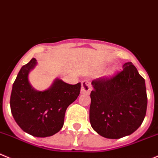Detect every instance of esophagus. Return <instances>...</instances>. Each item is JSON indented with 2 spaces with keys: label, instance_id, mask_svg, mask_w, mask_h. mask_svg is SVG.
<instances>
[{
  "label": "esophagus",
  "instance_id": "1",
  "mask_svg": "<svg viewBox=\"0 0 158 158\" xmlns=\"http://www.w3.org/2000/svg\"><path fill=\"white\" fill-rule=\"evenodd\" d=\"M91 90H92V88H91L89 82L88 81H82V88H81V94H88Z\"/></svg>",
  "mask_w": 158,
  "mask_h": 158
}]
</instances>
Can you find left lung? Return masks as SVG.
I'll list each match as a JSON object with an SVG mask.
<instances>
[{
	"instance_id": "1",
	"label": "left lung",
	"mask_w": 158,
	"mask_h": 158,
	"mask_svg": "<svg viewBox=\"0 0 158 158\" xmlns=\"http://www.w3.org/2000/svg\"><path fill=\"white\" fill-rule=\"evenodd\" d=\"M91 84L89 122L97 133L120 139L141 126L147 112V90L145 80L132 63H126L114 77Z\"/></svg>"
}]
</instances>
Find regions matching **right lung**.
Returning a JSON list of instances; mask_svg holds the SVG:
<instances>
[{
	"instance_id": "1",
	"label": "right lung",
	"mask_w": 158,
	"mask_h": 158,
	"mask_svg": "<svg viewBox=\"0 0 158 158\" xmlns=\"http://www.w3.org/2000/svg\"><path fill=\"white\" fill-rule=\"evenodd\" d=\"M36 64V59L32 58L19 71L10 98L11 114L29 135L51 136L62 128L66 109L77 99L81 83L70 85L57 78L48 89L37 90L29 81V72Z\"/></svg>"
}]
</instances>
